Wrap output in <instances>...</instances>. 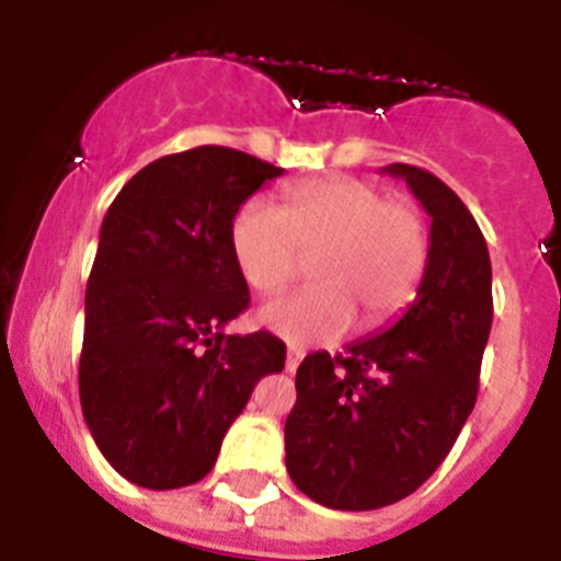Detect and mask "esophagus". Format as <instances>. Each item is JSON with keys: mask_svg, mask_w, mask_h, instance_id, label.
<instances>
[{"mask_svg": "<svg viewBox=\"0 0 561 561\" xmlns=\"http://www.w3.org/2000/svg\"><path fill=\"white\" fill-rule=\"evenodd\" d=\"M300 359H304V351L297 348V345H289V348H286V370H289V374H295L297 365H300Z\"/></svg>", "mask_w": 561, "mask_h": 561, "instance_id": "obj_1", "label": "esophagus"}]
</instances>
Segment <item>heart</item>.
<instances>
[{
	"instance_id": "obj_1",
	"label": "heart",
	"mask_w": 561,
	"mask_h": 561,
	"mask_svg": "<svg viewBox=\"0 0 561 561\" xmlns=\"http://www.w3.org/2000/svg\"><path fill=\"white\" fill-rule=\"evenodd\" d=\"M238 275L257 295H277L311 257V289L266 304L257 325L286 342H331L354 325L390 323L419 291L430 261L424 213L385 199L370 182L329 176L291 185L284 210L266 199L238 207L230 227Z\"/></svg>"
}]
</instances>
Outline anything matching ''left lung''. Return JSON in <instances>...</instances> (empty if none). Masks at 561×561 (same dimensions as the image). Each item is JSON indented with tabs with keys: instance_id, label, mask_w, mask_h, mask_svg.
<instances>
[{
	"instance_id": "8db88e82",
	"label": "left lung",
	"mask_w": 561,
	"mask_h": 561,
	"mask_svg": "<svg viewBox=\"0 0 561 561\" xmlns=\"http://www.w3.org/2000/svg\"><path fill=\"white\" fill-rule=\"evenodd\" d=\"M381 171L430 216L424 280L390 329L300 362L284 430L289 478L340 512L399 503L438 469L474 408L492 331V261L472 213L424 168Z\"/></svg>"
}]
</instances>
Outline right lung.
Segmentation results:
<instances>
[{
  "label": "right lung",
  "mask_w": 561,
  "mask_h": 561,
  "mask_svg": "<svg viewBox=\"0 0 561 561\" xmlns=\"http://www.w3.org/2000/svg\"><path fill=\"white\" fill-rule=\"evenodd\" d=\"M284 168L225 146L134 173L101 225L87 284L78 390L103 458L142 489L205 478L221 440L286 345L225 334L250 304L230 252L238 207Z\"/></svg>",
  "instance_id": "right-lung-1"
}]
</instances>
